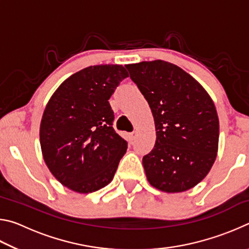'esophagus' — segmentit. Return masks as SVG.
<instances>
[{
	"label": "esophagus",
	"mask_w": 249,
	"mask_h": 249,
	"mask_svg": "<svg viewBox=\"0 0 249 249\" xmlns=\"http://www.w3.org/2000/svg\"><path fill=\"white\" fill-rule=\"evenodd\" d=\"M136 138V133H129L128 134V140L129 142H133Z\"/></svg>",
	"instance_id": "obj_1"
}]
</instances>
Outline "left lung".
Masks as SVG:
<instances>
[{"label": "left lung", "mask_w": 249, "mask_h": 249, "mask_svg": "<svg viewBox=\"0 0 249 249\" xmlns=\"http://www.w3.org/2000/svg\"><path fill=\"white\" fill-rule=\"evenodd\" d=\"M125 67L154 116L156 142L142 157L147 180L168 193L196 187L217 156L220 123L213 100L192 75L170 62Z\"/></svg>", "instance_id": "obj_1"}]
</instances>
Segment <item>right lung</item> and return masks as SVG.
Wrapping results in <instances>:
<instances>
[{
  "instance_id": "add662e5",
  "label": "right lung",
  "mask_w": 249,
  "mask_h": 249,
  "mask_svg": "<svg viewBox=\"0 0 249 249\" xmlns=\"http://www.w3.org/2000/svg\"><path fill=\"white\" fill-rule=\"evenodd\" d=\"M128 77L122 65H98L66 79L46 105L39 140L49 171L78 193L98 191L111 182L126 142L112 127L108 99Z\"/></svg>"
}]
</instances>
